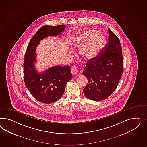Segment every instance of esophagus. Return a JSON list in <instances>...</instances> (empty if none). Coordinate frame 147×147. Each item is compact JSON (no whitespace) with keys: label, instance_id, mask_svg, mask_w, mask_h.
<instances>
[{"label":"esophagus","instance_id":"1","mask_svg":"<svg viewBox=\"0 0 147 147\" xmlns=\"http://www.w3.org/2000/svg\"><path fill=\"white\" fill-rule=\"evenodd\" d=\"M71 73L72 75H76L77 74V68L76 66H73L71 68Z\"/></svg>","mask_w":147,"mask_h":147}]
</instances>
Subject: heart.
Wrapping results in <instances>:
<instances>
[{"label": "heart", "mask_w": 147, "mask_h": 147, "mask_svg": "<svg viewBox=\"0 0 147 147\" xmlns=\"http://www.w3.org/2000/svg\"><path fill=\"white\" fill-rule=\"evenodd\" d=\"M106 40L105 37L93 29H87L77 33L69 42L73 49L79 47V55L84 61L96 58L102 51Z\"/></svg>", "instance_id": "b5f03b06"}]
</instances>
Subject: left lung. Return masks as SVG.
I'll list each match as a JSON object with an SVG mask.
<instances>
[{"instance_id": "1", "label": "left lung", "mask_w": 147, "mask_h": 147, "mask_svg": "<svg viewBox=\"0 0 147 147\" xmlns=\"http://www.w3.org/2000/svg\"><path fill=\"white\" fill-rule=\"evenodd\" d=\"M108 33L109 42L102 55L88 62L82 72L88 79L84 93L86 98L95 101L103 100L112 94L123 71L120 40L109 29Z\"/></svg>"}]
</instances>
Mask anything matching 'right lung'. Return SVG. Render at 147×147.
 Masks as SVG:
<instances>
[{"mask_svg":"<svg viewBox=\"0 0 147 147\" xmlns=\"http://www.w3.org/2000/svg\"><path fill=\"white\" fill-rule=\"evenodd\" d=\"M66 27L65 25H45L36 32L28 45L24 62V81L32 95L40 102L52 103L59 100L71 79L69 66H53L41 72L36 66V47L40 41L49 36H61Z\"/></svg>","mask_w":147,"mask_h":147,"instance_id":"right-lung-1","label":"right lung"}]
</instances>
